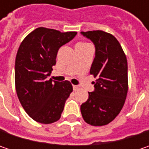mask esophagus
<instances>
[{"mask_svg":"<svg viewBox=\"0 0 149 149\" xmlns=\"http://www.w3.org/2000/svg\"><path fill=\"white\" fill-rule=\"evenodd\" d=\"M73 89H74V91H76V90L79 89V86H77V85H73Z\"/></svg>","mask_w":149,"mask_h":149,"instance_id":"34e87169","label":"esophagus"}]
</instances>
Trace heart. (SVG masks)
Segmentation results:
<instances>
[{
  "instance_id": "1",
  "label": "heart",
  "mask_w": 149,
  "mask_h": 149,
  "mask_svg": "<svg viewBox=\"0 0 149 149\" xmlns=\"http://www.w3.org/2000/svg\"><path fill=\"white\" fill-rule=\"evenodd\" d=\"M89 44L87 43H79L77 44L76 45H79V46H84V45H88Z\"/></svg>"
}]
</instances>
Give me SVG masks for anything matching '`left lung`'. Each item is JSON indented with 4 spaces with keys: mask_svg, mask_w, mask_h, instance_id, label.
<instances>
[{
    "mask_svg": "<svg viewBox=\"0 0 149 149\" xmlns=\"http://www.w3.org/2000/svg\"><path fill=\"white\" fill-rule=\"evenodd\" d=\"M95 46L90 74L95 90L80 106L84 120L93 126L112 122L123 108L128 93V62L118 40L103 31L81 32Z\"/></svg>",
    "mask_w": 149,
    "mask_h": 149,
    "instance_id": "left-lung-1",
    "label": "left lung"
}]
</instances>
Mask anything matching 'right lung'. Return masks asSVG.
<instances>
[{"label":"right lung","instance_id":"obj_1","mask_svg":"<svg viewBox=\"0 0 149 149\" xmlns=\"http://www.w3.org/2000/svg\"><path fill=\"white\" fill-rule=\"evenodd\" d=\"M77 32H60L39 27L20 44L15 65L18 99L30 117L40 123L58 121L73 87L70 81L48 79L56 64L57 52Z\"/></svg>","mask_w":149,"mask_h":149}]
</instances>
